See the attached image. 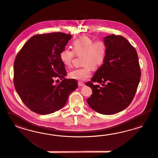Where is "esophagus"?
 <instances>
[{
	"mask_svg": "<svg viewBox=\"0 0 158 158\" xmlns=\"http://www.w3.org/2000/svg\"><path fill=\"white\" fill-rule=\"evenodd\" d=\"M85 85L84 83H83L82 81H79L78 82V86H84Z\"/></svg>",
	"mask_w": 158,
	"mask_h": 158,
	"instance_id": "esophagus-1",
	"label": "esophagus"
}]
</instances>
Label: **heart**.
Here are the masks:
<instances>
[{
    "mask_svg": "<svg viewBox=\"0 0 158 158\" xmlns=\"http://www.w3.org/2000/svg\"><path fill=\"white\" fill-rule=\"evenodd\" d=\"M73 50L64 48L60 53V59L67 68L71 67L75 54L82 57V68L75 69L69 72V77L79 81H84L91 75L92 67L97 69L105 61L106 46L102 40L94 41L91 38L83 35L76 39L73 42Z\"/></svg>",
    "mask_w": 158,
    "mask_h": 158,
    "instance_id": "b5f03b06",
    "label": "heart"
}]
</instances>
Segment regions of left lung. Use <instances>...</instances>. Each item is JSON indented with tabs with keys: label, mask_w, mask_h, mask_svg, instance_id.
I'll list each match as a JSON object with an SVG mask.
<instances>
[{
	"label": "left lung",
	"mask_w": 158,
	"mask_h": 158,
	"mask_svg": "<svg viewBox=\"0 0 158 158\" xmlns=\"http://www.w3.org/2000/svg\"><path fill=\"white\" fill-rule=\"evenodd\" d=\"M104 42L106 46L105 61L91 81L86 83L93 93L87 102L97 112L112 115L125 110L133 100L141 69L137 52L125 38L111 35L104 37Z\"/></svg>",
	"instance_id": "left-lung-1"
}]
</instances>
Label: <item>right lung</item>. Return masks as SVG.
<instances>
[{
	"mask_svg": "<svg viewBox=\"0 0 158 158\" xmlns=\"http://www.w3.org/2000/svg\"><path fill=\"white\" fill-rule=\"evenodd\" d=\"M62 32L32 36L24 44L15 60L14 83L21 100L30 110L48 115L61 109L77 81L67 79L60 53L71 39ZM62 81L54 85L53 79Z\"/></svg>",
	"mask_w": 158,
	"mask_h": 158,
	"instance_id": "right-lung-1",
	"label": "right lung"
}]
</instances>
